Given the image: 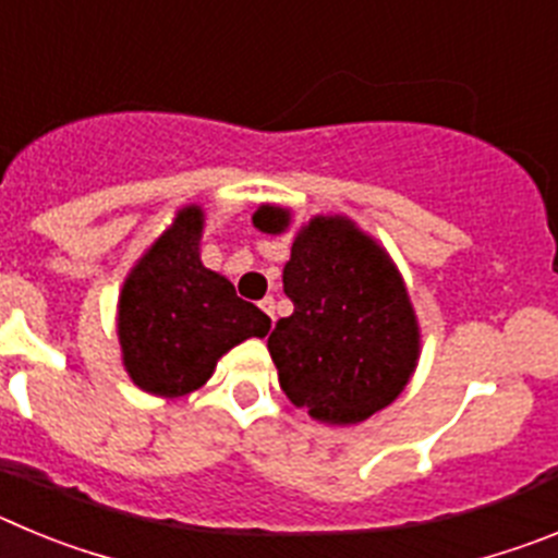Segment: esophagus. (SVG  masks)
<instances>
[{
    "label": "esophagus",
    "instance_id": "34e87169",
    "mask_svg": "<svg viewBox=\"0 0 558 558\" xmlns=\"http://www.w3.org/2000/svg\"><path fill=\"white\" fill-rule=\"evenodd\" d=\"M259 307H263V313L268 315L270 322H274V310H276V302H274V299H270V295H268V299H263V302H259Z\"/></svg>",
    "mask_w": 558,
    "mask_h": 558
}]
</instances>
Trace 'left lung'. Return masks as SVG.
<instances>
[{
    "label": "left lung",
    "mask_w": 558,
    "mask_h": 558,
    "mask_svg": "<svg viewBox=\"0 0 558 558\" xmlns=\"http://www.w3.org/2000/svg\"><path fill=\"white\" fill-rule=\"evenodd\" d=\"M251 220L265 234H284L293 211L263 204ZM282 284L293 315L279 318L268 352L295 408L322 425L349 427L405 391L422 329L383 243L347 215H315L293 234Z\"/></svg>",
    "instance_id": "8db88e82"
}]
</instances>
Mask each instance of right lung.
<instances>
[{
	"mask_svg": "<svg viewBox=\"0 0 558 558\" xmlns=\"http://www.w3.org/2000/svg\"><path fill=\"white\" fill-rule=\"evenodd\" d=\"M206 211L186 204L128 270L117 302L122 366L136 388L161 399L206 386L218 360L270 318L201 263Z\"/></svg>",
	"mask_w": 558,
	"mask_h": 558,
	"instance_id": "add662e5",
	"label": "right lung"
}]
</instances>
